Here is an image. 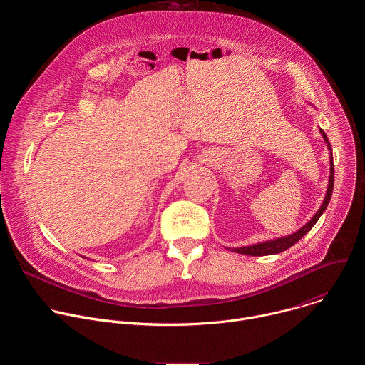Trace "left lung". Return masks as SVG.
I'll return each mask as SVG.
<instances>
[{"label":"left lung","mask_w":365,"mask_h":365,"mask_svg":"<svg viewBox=\"0 0 365 365\" xmlns=\"http://www.w3.org/2000/svg\"><path fill=\"white\" fill-rule=\"evenodd\" d=\"M319 133L322 134L324 141L327 143V147L329 150V180H328L327 195L324 197V202H322L321 207L317 211V214L312 217L302 228H299L293 234H289V235H284V237H277V238H273V240H266V241H262V242H255V244H251V245L237 247V248L227 247V250H231V251L238 252V254H245V255H272V254H277V252H282V251L290 248L293 244H296L303 235H306L312 230V227H314L318 222V220L325 212L327 206H328V203L331 200L332 190H334V172H335L334 170V159H332L331 144H329L328 137H327V134H325V131L322 128H319Z\"/></svg>","instance_id":"8db88e82"}]
</instances>
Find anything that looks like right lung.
<instances>
[{"label": "right lung", "instance_id": "obj_1", "mask_svg": "<svg viewBox=\"0 0 365 365\" xmlns=\"http://www.w3.org/2000/svg\"><path fill=\"white\" fill-rule=\"evenodd\" d=\"M82 257H83V255H82ZM85 258H86V257H85Z\"/></svg>", "mask_w": 365, "mask_h": 365}]
</instances>
